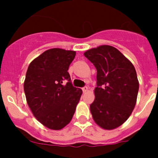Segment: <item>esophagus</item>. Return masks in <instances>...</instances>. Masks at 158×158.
<instances>
[{
  "label": "esophagus",
  "instance_id": "esophagus-1",
  "mask_svg": "<svg viewBox=\"0 0 158 158\" xmlns=\"http://www.w3.org/2000/svg\"><path fill=\"white\" fill-rule=\"evenodd\" d=\"M82 92H86L87 90H88V87L85 86V87H83V88H82Z\"/></svg>",
  "mask_w": 158,
  "mask_h": 158
}]
</instances>
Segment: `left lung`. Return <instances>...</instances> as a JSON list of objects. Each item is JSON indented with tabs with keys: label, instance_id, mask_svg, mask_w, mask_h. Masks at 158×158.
<instances>
[{
	"label": "left lung",
	"instance_id": "obj_1",
	"mask_svg": "<svg viewBox=\"0 0 158 158\" xmlns=\"http://www.w3.org/2000/svg\"><path fill=\"white\" fill-rule=\"evenodd\" d=\"M84 56L96 68L97 86L90 111L95 123L111 130L122 125L135 109L139 82L133 64L111 46L90 49Z\"/></svg>",
	"mask_w": 158,
	"mask_h": 158
}]
</instances>
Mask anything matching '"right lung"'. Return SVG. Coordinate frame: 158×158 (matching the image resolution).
<instances>
[{
    "mask_svg": "<svg viewBox=\"0 0 158 158\" xmlns=\"http://www.w3.org/2000/svg\"><path fill=\"white\" fill-rule=\"evenodd\" d=\"M76 51L48 49L30 63L23 89L34 117L47 128L60 130L73 118L82 91L68 73Z\"/></svg>",
    "mask_w": 158,
    "mask_h": 158,
    "instance_id": "add662e5",
    "label": "right lung"
}]
</instances>
